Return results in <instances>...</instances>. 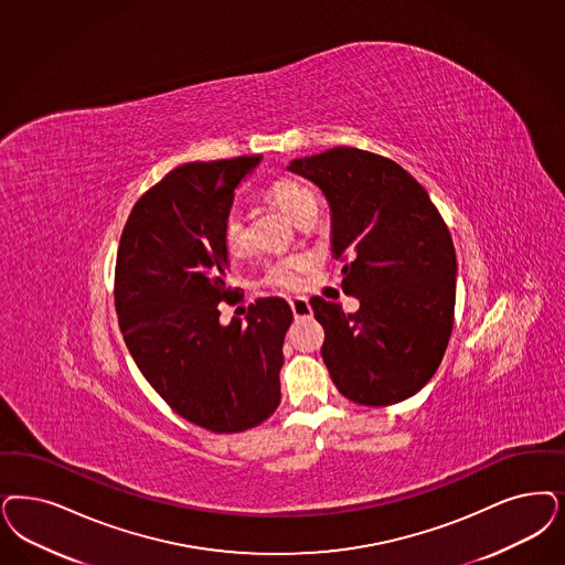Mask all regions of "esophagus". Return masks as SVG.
I'll return each mask as SVG.
<instances>
[{
  "mask_svg": "<svg viewBox=\"0 0 565 565\" xmlns=\"http://www.w3.org/2000/svg\"><path fill=\"white\" fill-rule=\"evenodd\" d=\"M288 302H290V309H292L294 317H296V319H305V317H311V302H309L307 298H302V296H296V298H290Z\"/></svg>",
  "mask_w": 565,
  "mask_h": 565,
  "instance_id": "esophagus-1",
  "label": "esophagus"
}]
</instances>
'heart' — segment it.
Here are the masks:
<instances>
[{
	"label": "heart",
	"mask_w": 565,
	"mask_h": 565,
	"mask_svg": "<svg viewBox=\"0 0 565 565\" xmlns=\"http://www.w3.org/2000/svg\"><path fill=\"white\" fill-rule=\"evenodd\" d=\"M269 198L273 202L292 218L298 225L302 216L317 213L319 200L309 185L296 181V179H277L273 181L269 188ZM221 244L225 253L230 256H242L248 248L246 242V230H244V218L237 209H232L223 218L221 227ZM309 269V258L305 254H292L286 258H279L271 263L265 271L263 281L275 288V290H298L302 284V273Z\"/></svg>",
	"instance_id": "b5f03b06"
}]
</instances>
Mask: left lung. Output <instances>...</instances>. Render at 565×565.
<instances>
[{
	"label": "left lung",
	"mask_w": 565,
	"mask_h": 565,
	"mask_svg": "<svg viewBox=\"0 0 565 565\" xmlns=\"http://www.w3.org/2000/svg\"><path fill=\"white\" fill-rule=\"evenodd\" d=\"M331 209V253L356 312L312 296L323 363L352 403L386 407L436 373L452 331L457 256L447 223L422 183L394 160L359 148L296 158Z\"/></svg>",
	"instance_id": "8db88e82"
}]
</instances>
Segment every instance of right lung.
Wrapping results in <instances>:
<instances>
[{"instance_id":"obj_1","label":"right lung","mask_w":565,"mask_h":565,"mask_svg":"<svg viewBox=\"0 0 565 565\" xmlns=\"http://www.w3.org/2000/svg\"><path fill=\"white\" fill-rule=\"evenodd\" d=\"M263 156L188 162L141 195L118 244L115 307L125 344L164 403L194 426L234 434L269 419L292 309L258 298L246 321H218L237 305L221 244L237 185Z\"/></svg>"}]
</instances>
